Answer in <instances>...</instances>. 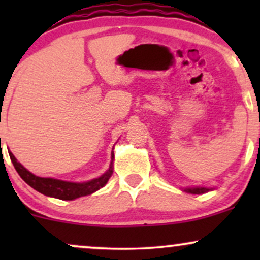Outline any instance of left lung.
<instances>
[{
    "instance_id": "left-lung-1",
    "label": "left lung",
    "mask_w": 260,
    "mask_h": 260,
    "mask_svg": "<svg viewBox=\"0 0 260 260\" xmlns=\"http://www.w3.org/2000/svg\"><path fill=\"white\" fill-rule=\"evenodd\" d=\"M183 192L190 193V194H203V193H207L209 190H213L214 188H208V187H186L181 188Z\"/></svg>"
}]
</instances>
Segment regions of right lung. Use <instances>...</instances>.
<instances>
[{"label": "right lung", "mask_w": 260, "mask_h": 260, "mask_svg": "<svg viewBox=\"0 0 260 260\" xmlns=\"http://www.w3.org/2000/svg\"><path fill=\"white\" fill-rule=\"evenodd\" d=\"M8 153H10L12 164H13L14 169L17 170L18 175L29 186L34 188L38 192H40L41 194L62 199V201H73V199L79 198V197L92 194V193L105 186L113 172V157H115L113 151H111V164H110V168L106 170L105 174L101 175L100 177L92 178V180L86 182H70L51 177H39V176H35L30 171H28L22 164L18 162L16 156L11 151H8Z\"/></svg>", "instance_id": "right-lung-1"}]
</instances>
